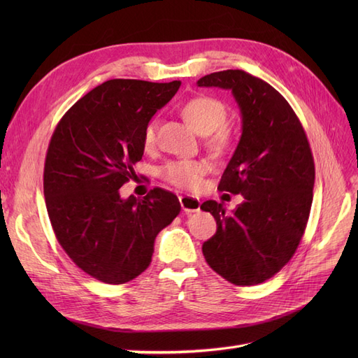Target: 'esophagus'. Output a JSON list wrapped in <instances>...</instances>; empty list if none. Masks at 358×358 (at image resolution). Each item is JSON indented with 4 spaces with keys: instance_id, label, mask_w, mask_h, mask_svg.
I'll use <instances>...</instances> for the list:
<instances>
[{
    "instance_id": "obj_1",
    "label": "esophagus",
    "mask_w": 358,
    "mask_h": 358,
    "mask_svg": "<svg viewBox=\"0 0 358 358\" xmlns=\"http://www.w3.org/2000/svg\"><path fill=\"white\" fill-rule=\"evenodd\" d=\"M182 210L185 213H192V212H199L200 210V200L197 197L192 196H182L179 197Z\"/></svg>"
}]
</instances>
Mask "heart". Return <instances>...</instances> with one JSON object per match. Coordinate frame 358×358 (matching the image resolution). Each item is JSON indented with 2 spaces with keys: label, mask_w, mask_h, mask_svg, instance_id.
<instances>
[{
  "label": "heart",
  "mask_w": 358,
  "mask_h": 358,
  "mask_svg": "<svg viewBox=\"0 0 358 358\" xmlns=\"http://www.w3.org/2000/svg\"><path fill=\"white\" fill-rule=\"evenodd\" d=\"M182 115L189 122V125L200 134H212L209 138V146L213 149H222L227 143V133L221 127L227 122L225 106L212 96H197L189 100L182 107ZM157 119H150L143 129V145L146 149L152 148L157 140ZM208 170L204 161H171L166 167H162L161 176L171 185L183 189L197 188L201 176Z\"/></svg>",
  "instance_id": "heart-1"
}]
</instances>
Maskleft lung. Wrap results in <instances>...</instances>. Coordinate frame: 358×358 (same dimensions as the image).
Returning <instances> with one entry per match:
<instances>
[{"label":"left lung","instance_id":"obj_1","mask_svg":"<svg viewBox=\"0 0 358 358\" xmlns=\"http://www.w3.org/2000/svg\"><path fill=\"white\" fill-rule=\"evenodd\" d=\"M199 86L231 91L241 109L242 136L218 189L242 194L227 213L208 200L216 233L203 243L208 264L234 285H257L282 268L305 233L315 166L299 117L273 86L243 70L204 76Z\"/></svg>","mask_w":358,"mask_h":358}]
</instances>
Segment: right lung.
<instances>
[{
  "mask_svg": "<svg viewBox=\"0 0 358 358\" xmlns=\"http://www.w3.org/2000/svg\"><path fill=\"white\" fill-rule=\"evenodd\" d=\"M179 86L107 80L70 107L50 138L43 188L52 229L73 263L104 284L145 272L157 234L180 212L166 189L143 199L119 194L143 157L146 124Z\"/></svg>",
  "mask_w": 358,
  "mask_h": 358,
  "instance_id": "right-lung-1",
  "label": "right lung"
}]
</instances>
